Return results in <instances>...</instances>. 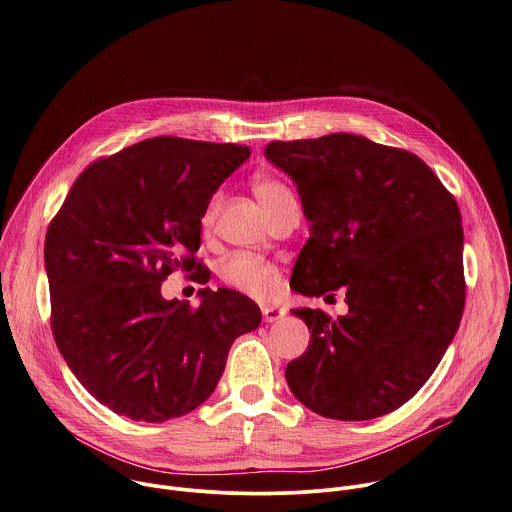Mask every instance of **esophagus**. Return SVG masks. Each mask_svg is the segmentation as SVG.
Wrapping results in <instances>:
<instances>
[{
  "mask_svg": "<svg viewBox=\"0 0 512 512\" xmlns=\"http://www.w3.org/2000/svg\"><path fill=\"white\" fill-rule=\"evenodd\" d=\"M284 308H278V306H262V318L264 322H276L284 316Z\"/></svg>",
  "mask_w": 512,
  "mask_h": 512,
  "instance_id": "34e87169",
  "label": "esophagus"
}]
</instances>
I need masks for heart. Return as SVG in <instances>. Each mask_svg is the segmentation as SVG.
Listing matches in <instances>:
<instances>
[{
  "mask_svg": "<svg viewBox=\"0 0 512 512\" xmlns=\"http://www.w3.org/2000/svg\"><path fill=\"white\" fill-rule=\"evenodd\" d=\"M254 192L258 196V200L262 202V206L266 208V212L272 216V220L290 204H296V198L292 194V190L288 188V184H284L278 178L272 176H262L254 182ZM222 206V192H214L210 196V200L206 202V208L202 212V226L208 230L214 226L218 212ZM222 278L232 284L234 288L266 300L270 296L276 294V290L280 288V272L268 264L266 260L252 256V254H232L228 260H224L222 264Z\"/></svg>",
  "mask_w": 512,
  "mask_h": 512,
  "instance_id": "b5f03b06",
  "label": "heart"
}]
</instances>
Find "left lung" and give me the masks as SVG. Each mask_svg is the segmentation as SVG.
<instances>
[{
	"label": "left lung",
	"instance_id": "8db88e82",
	"mask_svg": "<svg viewBox=\"0 0 512 512\" xmlns=\"http://www.w3.org/2000/svg\"><path fill=\"white\" fill-rule=\"evenodd\" d=\"M264 156L294 180L312 222L292 290L322 296L344 286L348 304L336 320L292 310L310 344L286 366L288 386L326 418L388 414L422 388L458 330L460 210L418 156L364 136L270 142Z\"/></svg>",
	"mask_w": 512,
	"mask_h": 512
}]
</instances>
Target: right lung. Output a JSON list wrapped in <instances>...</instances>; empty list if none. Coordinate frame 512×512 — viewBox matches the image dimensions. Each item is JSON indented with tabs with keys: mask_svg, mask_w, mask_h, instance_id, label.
<instances>
[{
	"mask_svg": "<svg viewBox=\"0 0 512 512\" xmlns=\"http://www.w3.org/2000/svg\"><path fill=\"white\" fill-rule=\"evenodd\" d=\"M250 156L248 146L152 138L90 164L46 236L52 332L70 370L110 410L164 422L216 388L232 342L260 308L228 288L202 302L166 300L174 272L206 278L202 212Z\"/></svg>",
	"mask_w": 512,
	"mask_h": 512,
	"instance_id": "obj_1",
	"label": "right lung"
}]
</instances>
